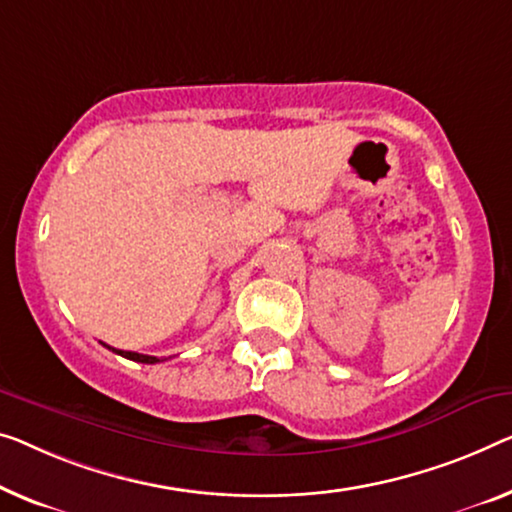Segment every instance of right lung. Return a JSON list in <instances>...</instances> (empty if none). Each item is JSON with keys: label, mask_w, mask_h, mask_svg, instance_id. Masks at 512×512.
<instances>
[{"label": "right lung", "mask_w": 512, "mask_h": 512, "mask_svg": "<svg viewBox=\"0 0 512 512\" xmlns=\"http://www.w3.org/2000/svg\"><path fill=\"white\" fill-rule=\"evenodd\" d=\"M108 347V345H105ZM108 349H112L114 354H119V356H124V358H128V361H137V363H158L160 358H156V356H147V354H137V352H124V349H114V347H108Z\"/></svg>", "instance_id": "add662e5"}]
</instances>
